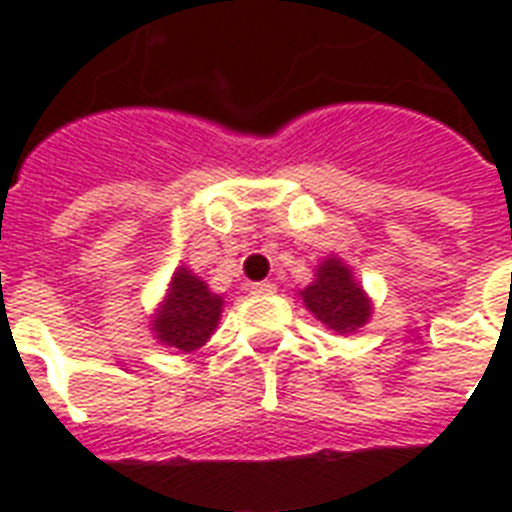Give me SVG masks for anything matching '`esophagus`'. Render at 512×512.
I'll return each instance as SVG.
<instances>
[{
  "mask_svg": "<svg viewBox=\"0 0 512 512\" xmlns=\"http://www.w3.org/2000/svg\"><path fill=\"white\" fill-rule=\"evenodd\" d=\"M276 292V287H273L271 281H257V284H252V295H273Z\"/></svg>",
  "mask_w": 512,
  "mask_h": 512,
  "instance_id": "34e87169",
  "label": "esophagus"
}]
</instances>
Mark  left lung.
I'll use <instances>...</instances> for the list:
<instances>
[{
	"mask_svg": "<svg viewBox=\"0 0 512 512\" xmlns=\"http://www.w3.org/2000/svg\"><path fill=\"white\" fill-rule=\"evenodd\" d=\"M300 295H303L308 311L335 332H353L366 324L369 311H372L361 287L353 281V273L335 257L321 263L316 281L311 287H305Z\"/></svg>",
	"mask_w": 512,
	"mask_h": 512,
	"instance_id": "obj_1",
	"label": "left lung"
}]
</instances>
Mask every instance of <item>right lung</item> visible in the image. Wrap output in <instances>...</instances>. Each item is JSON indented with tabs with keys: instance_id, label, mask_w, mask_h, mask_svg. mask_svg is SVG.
Returning a JSON list of instances; mask_svg holds the SVG:
<instances>
[{
	"instance_id": "1",
	"label": "right lung",
	"mask_w": 512,
	"mask_h": 512,
	"mask_svg": "<svg viewBox=\"0 0 512 512\" xmlns=\"http://www.w3.org/2000/svg\"><path fill=\"white\" fill-rule=\"evenodd\" d=\"M220 311L223 300L212 295L207 284L196 279L191 271L180 268L170 284V295L156 316L154 332L164 345L191 353L215 332Z\"/></svg>"
}]
</instances>
